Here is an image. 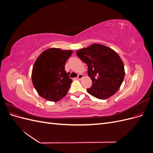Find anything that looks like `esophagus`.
I'll return each mask as SVG.
<instances>
[{"mask_svg":"<svg viewBox=\"0 0 153 153\" xmlns=\"http://www.w3.org/2000/svg\"><path fill=\"white\" fill-rule=\"evenodd\" d=\"M83 77H84V75H82V74H79V75H78V76L76 77V78L78 80H80Z\"/></svg>","mask_w":153,"mask_h":153,"instance_id":"34e87169","label":"esophagus"}]
</instances>
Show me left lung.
<instances>
[{
    "mask_svg": "<svg viewBox=\"0 0 153 153\" xmlns=\"http://www.w3.org/2000/svg\"><path fill=\"white\" fill-rule=\"evenodd\" d=\"M76 55L88 66L92 85L87 91L91 95L105 100L119 90L125 72L121 59L114 50L95 43L77 50Z\"/></svg>",
    "mask_w": 153,
    "mask_h": 153,
    "instance_id": "obj_1",
    "label": "left lung"
}]
</instances>
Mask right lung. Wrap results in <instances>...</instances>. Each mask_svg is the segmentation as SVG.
<instances>
[{
    "label": "right lung",
    "mask_w": 153,
    "mask_h": 153,
    "mask_svg": "<svg viewBox=\"0 0 153 153\" xmlns=\"http://www.w3.org/2000/svg\"><path fill=\"white\" fill-rule=\"evenodd\" d=\"M72 50L52 48L37 58L32 68V81L38 93L47 100L57 101L67 94L72 80L64 69Z\"/></svg>",
    "instance_id": "add662e5"
}]
</instances>
